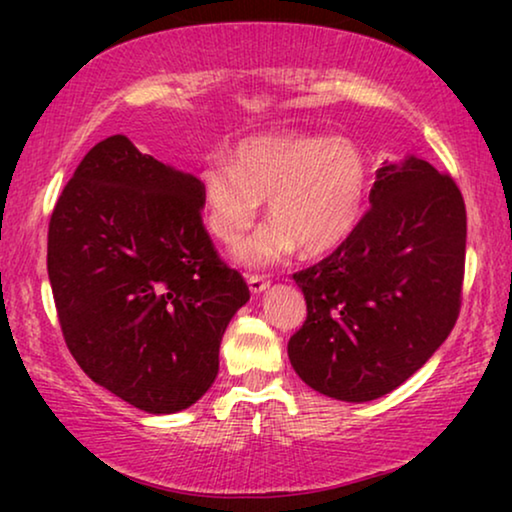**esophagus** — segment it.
Returning a JSON list of instances; mask_svg holds the SVG:
<instances>
[{"instance_id": "34e87169", "label": "esophagus", "mask_w": 512, "mask_h": 512, "mask_svg": "<svg viewBox=\"0 0 512 512\" xmlns=\"http://www.w3.org/2000/svg\"><path fill=\"white\" fill-rule=\"evenodd\" d=\"M247 282H249V289L254 291V293L263 291L265 286H268V282H265V277H263V275H251V277L247 279Z\"/></svg>"}]
</instances>
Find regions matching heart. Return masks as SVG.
I'll return each instance as SVG.
<instances>
[{"label": "heart", "mask_w": 512, "mask_h": 512, "mask_svg": "<svg viewBox=\"0 0 512 512\" xmlns=\"http://www.w3.org/2000/svg\"><path fill=\"white\" fill-rule=\"evenodd\" d=\"M342 181L335 174L310 170L298 184L279 191L268 205V228L284 237H300L319 216L340 205Z\"/></svg>", "instance_id": "obj_1"}]
</instances>
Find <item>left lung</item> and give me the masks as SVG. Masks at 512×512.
<instances>
[{
    "label": "left lung",
    "mask_w": 512,
    "mask_h": 512,
    "mask_svg": "<svg viewBox=\"0 0 512 512\" xmlns=\"http://www.w3.org/2000/svg\"><path fill=\"white\" fill-rule=\"evenodd\" d=\"M205 186L128 137L95 144L48 221V279L69 354L90 380L151 415L212 387L249 286L221 261Z\"/></svg>",
    "instance_id": "1"
}]
</instances>
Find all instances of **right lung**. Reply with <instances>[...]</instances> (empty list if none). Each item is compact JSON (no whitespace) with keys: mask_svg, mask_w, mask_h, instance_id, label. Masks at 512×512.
<instances>
[{"mask_svg":"<svg viewBox=\"0 0 512 512\" xmlns=\"http://www.w3.org/2000/svg\"><path fill=\"white\" fill-rule=\"evenodd\" d=\"M347 240L293 279L307 317L291 335L300 380L338 401L380 398L417 373L454 328L466 265V205L422 158L387 160Z\"/></svg>","mask_w":512,"mask_h":512,"instance_id":"add662e5","label":"right lung"}]
</instances>
